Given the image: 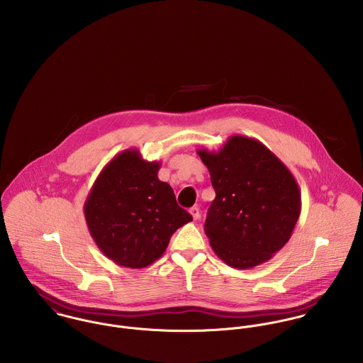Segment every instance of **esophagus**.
Masks as SVG:
<instances>
[{
    "label": "esophagus",
    "mask_w": 363,
    "mask_h": 363,
    "mask_svg": "<svg viewBox=\"0 0 363 363\" xmlns=\"http://www.w3.org/2000/svg\"><path fill=\"white\" fill-rule=\"evenodd\" d=\"M190 213H191L194 220H197L200 218V209H199V207L190 208Z\"/></svg>",
    "instance_id": "obj_1"
}]
</instances>
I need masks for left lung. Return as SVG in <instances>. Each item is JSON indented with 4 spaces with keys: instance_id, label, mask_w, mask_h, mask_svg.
Wrapping results in <instances>:
<instances>
[{
    "instance_id": "obj_1",
    "label": "left lung",
    "mask_w": 363,
    "mask_h": 363,
    "mask_svg": "<svg viewBox=\"0 0 363 363\" xmlns=\"http://www.w3.org/2000/svg\"><path fill=\"white\" fill-rule=\"evenodd\" d=\"M215 200L204 230L215 255L246 269L279 252L301 215V190L291 170L259 140L232 135L218 151L199 150Z\"/></svg>"
}]
</instances>
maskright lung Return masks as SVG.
Here are the masks:
<instances>
[{
	"instance_id": "1",
	"label": "right lung",
	"mask_w": 363,
	"mask_h": 363,
	"mask_svg": "<svg viewBox=\"0 0 363 363\" xmlns=\"http://www.w3.org/2000/svg\"><path fill=\"white\" fill-rule=\"evenodd\" d=\"M160 163L138 150L114 156L95 180L84 213L89 233L107 259L144 268L160 259L172 235L193 220L172 187L157 179Z\"/></svg>"
}]
</instances>
